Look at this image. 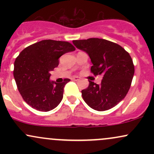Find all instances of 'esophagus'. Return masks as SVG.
<instances>
[{
	"label": "esophagus",
	"mask_w": 154,
	"mask_h": 154,
	"mask_svg": "<svg viewBox=\"0 0 154 154\" xmlns=\"http://www.w3.org/2000/svg\"><path fill=\"white\" fill-rule=\"evenodd\" d=\"M72 79L75 81H79V80H80V78L78 77H72Z\"/></svg>",
	"instance_id": "esophagus-1"
}]
</instances>
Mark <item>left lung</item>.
<instances>
[{
	"label": "left lung",
	"mask_w": 154,
	"mask_h": 154,
	"mask_svg": "<svg viewBox=\"0 0 154 154\" xmlns=\"http://www.w3.org/2000/svg\"><path fill=\"white\" fill-rule=\"evenodd\" d=\"M77 48L89 55L95 76L103 77L100 85L89 80L82 96L90 107L96 111L109 110L117 105L130 90L135 68L131 56L121 45L100 38L73 40Z\"/></svg>",
	"instance_id": "obj_1"
}]
</instances>
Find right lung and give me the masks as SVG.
I'll list each match as a JSON object with an SVG mask.
<instances>
[{"mask_svg": "<svg viewBox=\"0 0 154 154\" xmlns=\"http://www.w3.org/2000/svg\"><path fill=\"white\" fill-rule=\"evenodd\" d=\"M75 48L69 42L44 40L25 48L14 62V77L22 98L33 109L48 111L63 98V88L70 79L61 83L49 80L50 72L58 66L59 59Z\"/></svg>", "mask_w": 154, "mask_h": 154, "instance_id": "right-lung-1", "label": "right lung"}]
</instances>
